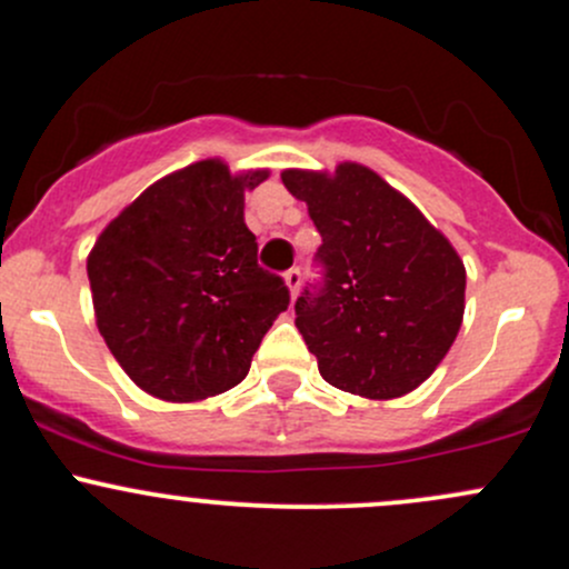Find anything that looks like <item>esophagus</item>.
Returning <instances> with one entry per match:
<instances>
[{
  "instance_id": "esophagus-1",
  "label": "esophagus",
  "mask_w": 569,
  "mask_h": 569,
  "mask_svg": "<svg viewBox=\"0 0 569 569\" xmlns=\"http://www.w3.org/2000/svg\"><path fill=\"white\" fill-rule=\"evenodd\" d=\"M283 280H286V286H289L291 297H297V295H300V286H302V272H300V267H291V269H286Z\"/></svg>"
}]
</instances>
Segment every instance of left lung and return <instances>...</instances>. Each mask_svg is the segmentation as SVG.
Instances as JSON below:
<instances>
[{"mask_svg": "<svg viewBox=\"0 0 569 569\" xmlns=\"http://www.w3.org/2000/svg\"><path fill=\"white\" fill-rule=\"evenodd\" d=\"M321 244L319 283L305 286L295 325L338 390L390 400L420 387L463 321L466 269L406 196L357 163L335 174L283 171Z\"/></svg>", "mask_w": 569, "mask_h": 569, "instance_id": "left-lung-1", "label": "left lung"}]
</instances>
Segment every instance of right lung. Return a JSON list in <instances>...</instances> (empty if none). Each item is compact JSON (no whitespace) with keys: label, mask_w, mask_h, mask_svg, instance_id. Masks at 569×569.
Instances as JSON below:
<instances>
[{"label":"right lung","mask_w":569,"mask_h":569,"mask_svg":"<svg viewBox=\"0 0 569 569\" xmlns=\"http://www.w3.org/2000/svg\"><path fill=\"white\" fill-rule=\"evenodd\" d=\"M264 179L201 160L143 190L94 242L98 330L143 392L190 403L231 390L289 308V286L259 267L244 226V190Z\"/></svg>","instance_id":"add662e5"}]
</instances>
